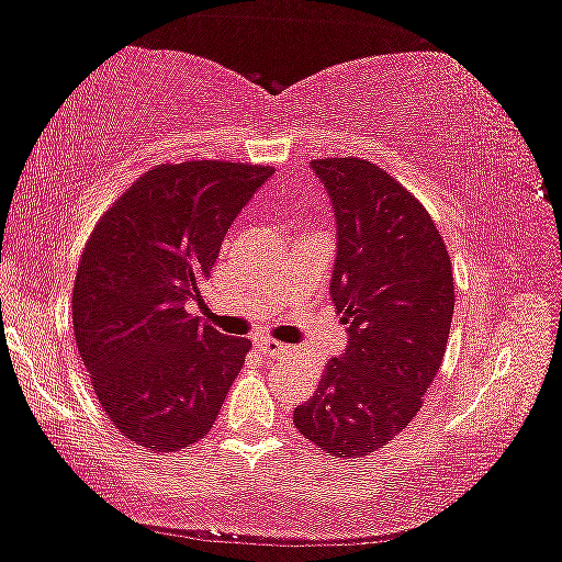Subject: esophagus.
Segmentation results:
<instances>
[{
	"instance_id": "34e87169",
	"label": "esophagus",
	"mask_w": 562,
	"mask_h": 562,
	"mask_svg": "<svg viewBox=\"0 0 562 562\" xmlns=\"http://www.w3.org/2000/svg\"><path fill=\"white\" fill-rule=\"evenodd\" d=\"M255 347H258L260 355L268 357V359H274V357H280V355H284V351H288V347L280 345V341H274V339H255Z\"/></svg>"
}]
</instances>
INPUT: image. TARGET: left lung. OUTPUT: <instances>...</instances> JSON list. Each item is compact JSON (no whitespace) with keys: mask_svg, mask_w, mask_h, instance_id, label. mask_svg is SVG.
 <instances>
[{"mask_svg":"<svg viewBox=\"0 0 562 562\" xmlns=\"http://www.w3.org/2000/svg\"><path fill=\"white\" fill-rule=\"evenodd\" d=\"M312 170L337 221L329 294L349 345L292 418L329 456L359 459L406 429L439 372L453 317L451 258L424 205L379 166L319 158Z\"/></svg>","mask_w":562,"mask_h":562,"instance_id":"obj_1","label":"left lung"}]
</instances>
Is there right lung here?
<instances>
[{
	"label": "right lung",
	"instance_id": "right-lung-1",
	"mask_svg": "<svg viewBox=\"0 0 562 562\" xmlns=\"http://www.w3.org/2000/svg\"><path fill=\"white\" fill-rule=\"evenodd\" d=\"M272 168L227 160L158 166L138 178L83 247L74 282L76 347L111 424L150 451L211 431L250 341L188 312L235 217Z\"/></svg>",
	"mask_w": 562,
	"mask_h": 562
}]
</instances>
